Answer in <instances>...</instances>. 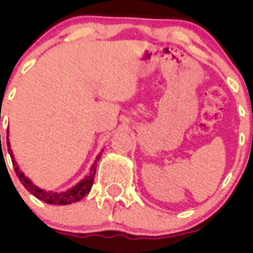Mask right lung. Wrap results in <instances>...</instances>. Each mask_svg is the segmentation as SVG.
<instances>
[{"label":"right lung","instance_id":"obj_1","mask_svg":"<svg viewBox=\"0 0 253 253\" xmlns=\"http://www.w3.org/2000/svg\"><path fill=\"white\" fill-rule=\"evenodd\" d=\"M7 145H8V153H9L11 158V163L14 165V170H15L16 176L19 177V181L22 183V185L27 189L33 196H36L37 199L42 200V201L48 203V205H58V206H64V205H70V203L77 202L80 200H82L86 194H89L90 189L92 187V183H94L95 178V172H96L97 168V162L100 161L101 155H102V151L98 153L96 158H95L94 164L90 168L88 175L84 177L83 179H81L76 185L71 187L70 189L63 190V191H52V190H45L39 188L38 185L34 184L32 182V179L28 178L25 175V172H22L21 169L17 165L15 158H14V153L11 151L10 143H9V130H7Z\"/></svg>","mask_w":253,"mask_h":253}]
</instances>
